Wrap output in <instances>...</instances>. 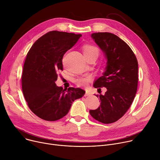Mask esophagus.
<instances>
[{
    "label": "esophagus",
    "mask_w": 160,
    "mask_h": 160,
    "mask_svg": "<svg viewBox=\"0 0 160 160\" xmlns=\"http://www.w3.org/2000/svg\"><path fill=\"white\" fill-rule=\"evenodd\" d=\"M91 93L90 92H89V91H86V92H85V94L84 96H91Z\"/></svg>",
    "instance_id": "34e87169"
}]
</instances>
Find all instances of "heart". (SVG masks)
Wrapping results in <instances>:
<instances>
[{
	"label": "heart",
	"instance_id": "b5f03b06",
	"mask_svg": "<svg viewBox=\"0 0 160 160\" xmlns=\"http://www.w3.org/2000/svg\"><path fill=\"white\" fill-rule=\"evenodd\" d=\"M83 55L86 59L91 56H96L97 57L99 55V51L98 48L91 45H86L83 47ZM89 82V77H80L76 80V83L78 85L80 86H85L88 84Z\"/></svg>",
	"mask_w": 160,
	"mask_h": 160
}]
</instances>
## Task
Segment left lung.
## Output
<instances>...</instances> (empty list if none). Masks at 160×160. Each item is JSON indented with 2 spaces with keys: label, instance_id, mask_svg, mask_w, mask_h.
Listing matches in <instances>:
<instances>
[{
  "label": "left lung",
  "instance_id": "1",
  "mask_svg": "<svg viewBox=\"0 0 160 160\" xmlns=\"http://www.w3.org/2000/svg\"><path fill=\"white\" fill-rule=\"evenodd\" d=\"M91 38L107 59L103 76L96 80L93 85L98 90L102 87L107 90L104 94L96 95L101 104L89 113L96 120L110 124L121 118L133 103L138 86V62L132 50L118 36L96 32Z\"/></svg>",
  "mask_w": 160,
  "mask_h": 160
}]
</instances>
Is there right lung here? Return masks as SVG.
Instances as JSON below:
<instances>
[{"label":"right lung","instance_id":"obj_1","mask_svg":"<svg viewBox=\"0 0 160 160\" xmlns=\"http://www.w3.org/2000/svg\"><path fill=\"white\" fill-rule=\"evenodd\" d=\"M81 36L50 31L39 38L27 53L22 78L23 94L31 110L43 120L55 121L62 118L72 102L85 93L80 88L63 89L55 83L57 72L63 70L64 53Z\"/></svg>","mask_w":160,"mask_h":160}]
</instances>
